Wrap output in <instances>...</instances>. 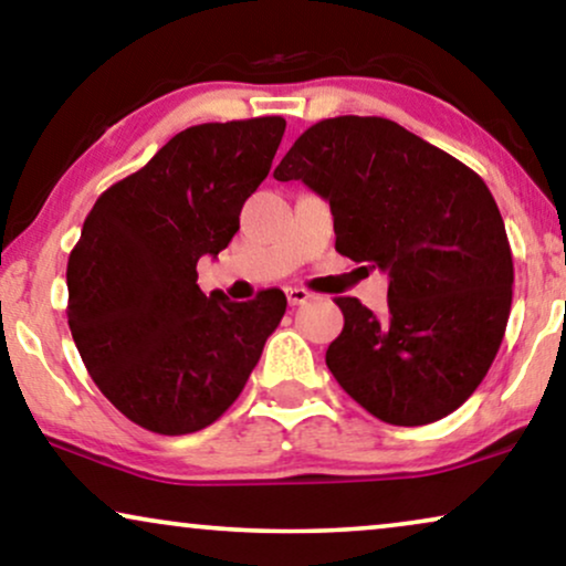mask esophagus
I'll return each mask as SVG.
<instances>
[{"label": "esophagus", "mask_w": 566, "mask_h": 566, "mask_svg": "<svg viewBox=\"0 0 566 566\" xmlns=\"http://www.w3.org/2000/svg\"><path fill=\"white\" fill-rule=\"evenodd\" d=\"M285 296H289L291 306H301L312 298V293H308L306 289H285Z\"/></svg>", "instance_id": "obj_1"}]
</instances>
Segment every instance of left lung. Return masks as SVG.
<instances>
[{"label":"left lung","mask_w":566,"mask_h":566,"mask_svg":"<svg viewBox=\"0 0 566 566\" xmlns=\"http://www.w3.org/2000/svg\"><path fill=\"white\" fill-rule=\"evenodd\" d=\"M275 180L327 200L337 252L389 275L384 319L335 298L337 384L405 428L459 409L490 370L513 304V254L482 177L399 123L339 115L296 138Z\"/></svg>","instance_id":"1"}]
</instances>
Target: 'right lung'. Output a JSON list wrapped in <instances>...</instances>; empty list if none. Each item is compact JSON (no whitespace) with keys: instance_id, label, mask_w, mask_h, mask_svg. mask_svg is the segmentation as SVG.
I'll return each mask as SVG.
<instances>
[{"instance_id":"1","label":"right lung","mask_w":566,"mask_h":566,"mask_svg":"<svg viewBox=\"0 0 566 566\" xmlns=\"http://www.w3.org/2000/svg\"><path fill=\"white\" fill-rule=\"evenodd\" d=\"M285 120L203 123L169 138L92 206L69 254V329L97 389L130 422L188 436L242 394L285 314L283 291L234 304L198 285V260L239 231Z\"/></svg>"}]
</instances>
